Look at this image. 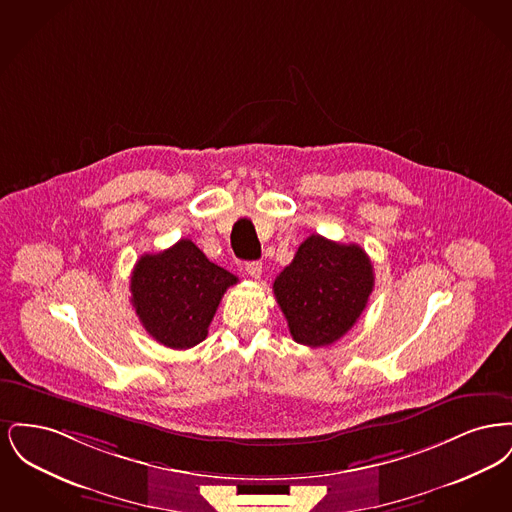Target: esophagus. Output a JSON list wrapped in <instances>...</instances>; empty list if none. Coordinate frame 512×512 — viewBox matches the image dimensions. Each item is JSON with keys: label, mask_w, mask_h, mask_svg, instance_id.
I'll list each match as a JSON object with an SVG mask.
<instances>
[{"label": "esophagus", "mask_w": 512, "mask_h": 512, "mask_svg": "<svg viewBox=\"0 0 512 512\" xmlns=\"http://www.w3.org/2000/svg\"><path fill=\"white\" fill-rule=\"evenodd\" d=\"M245 272H247L251 278H261V274H263V263H259V261H249V263H245Z\"/></svg>", "instance_id": "obj_1"}]
</instances>
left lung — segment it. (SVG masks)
<instances>
[{
  "label": "left lung",
  "instance_id": "1",
  "mask_svg": "<svg viewBox=\"0 0 512 512\" xmlns=\"http://www.w3.org/2000/svg\"><path fill=\"white\" fill-rule=\"evenodd\" d=\"M372 288L374 270L365 249L318 234L299 245L272 286L293 340L309 347L345 336L365 311Z\"/></svg>",
  "mask_w": 512,
  "mask_h": 512
}]
</instances>
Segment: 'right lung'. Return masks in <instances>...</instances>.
Here are the masks:
<instances>
[{
  "label": "right lung",
  "instance_id": "obj_1",
  "mask_svg": "<svg viewBox=\"0 0 512 512\" xmlns=\"http://www.w3.org/2000/svg\"><path fill=\"white\" fill-rule=\"evenodd\" d=\"M238 276L211 263L192 242L140 257L130 276L132 305L153 340L190 349L207 338L224 292Z\"/></svg>",
  "mask_w": 512,
  "mask_h": 512
}]
</instances>
